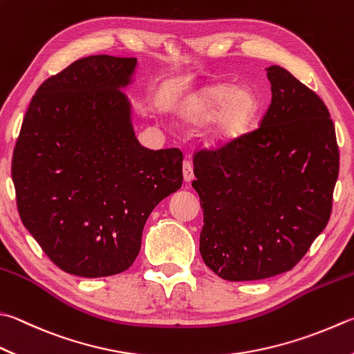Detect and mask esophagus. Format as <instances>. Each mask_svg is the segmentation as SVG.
<instances>
[{
	"label": "esophagus",
	"mask_w": 354,
	"mask_h": 354,
	"mask_svg": "<svg viewBox=\"0 0 354 354\" xmlns=\"http://www.w3.org/2000/svg\"><path fill=\"white\" fill-rule=\"evenodd\" d=\"M183 178L186 183H189L194 180V168H192V163L189 160H185L183 162Z\"/></svg>",
	"instance_id": "1"
}]
</instances>
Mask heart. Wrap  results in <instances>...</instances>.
Listing matches in <instances>:
<instances>
[{
  "instance_id": "1",
  "label": "heart",
  "mask_w": 354,
  "mask_h": 354,
  "mask_svg": "<svg viewBox=\"0 0 354 354\" xmlns=\"http://www.w3.org/2000/svg\"><path fill=\"white\" fill-rule=\"evenodd\" d=\"M256 98L248 89L230 83H211L192 91L177 108V118L192 129L208 124L205 142L212 148L242 136L256 114Z\"/></svg>"
}]
</instances>
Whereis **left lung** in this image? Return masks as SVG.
<instances>
[{
  "label": "left lung",
  "instance_id": "obj_1",
  "mask_svg": "<svg viewBox=\"0 0 354 354\" xmlns=\"http://www.w3.org/2000/svg\"><path fill=\"white\" fill-rule=\"evenodd\" d=\"M266 75L272 98L260 128L194 156L200 254L225 281L290 271L331 214L339 149L330 112L281 66Z\"/></svg>",
  "mask_w": 354,
  "mask_h": 354
}]
</instances>
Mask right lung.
Masks as SVG:
<instances>
[{"mask_svg":"<svg viewBox=\"0 0 354 354\" xmlns=\"http://www.w3.org/2000/svg\"><path fill=\"white\" fill-rule=\"evenodd\" d=\"M137 58L92 55L32 97L12 158L23 225L58 268L106 277L134 263L152 209L180 189V149L140 145L132 104Z\"/></svg>","mask_w":354,"mask_h":354,"instance_id":"right-lung-1","label":"right lung"}]
</instances>
